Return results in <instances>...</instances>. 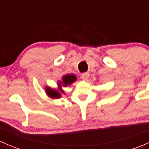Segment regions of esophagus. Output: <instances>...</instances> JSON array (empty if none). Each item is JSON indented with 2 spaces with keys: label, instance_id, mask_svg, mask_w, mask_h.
I'll return each instance as SVG.
<instances>
[{
  "label": "esophagus",
  "instance_id": "34e87169",
  "mask_svg": "<svg viewBox=\"0 0 149 149\" xmlns=\"http://www.w3.org/2000/svg\"><path fill=\"white\" fill-rule=\"evenodd\" d=\"M88 77H89V73L88 72H85V73H81V78L84 80H86V79H88Z\"/></svg>",
  "mask_w": 149,
  "mask_h": 149
}]
</instances>
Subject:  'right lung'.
<instances>
[{
	"label": "right lung",
	"mask_w": 149,
	"mask_h": 149,
	"mask_svg": "<svg viewBox=\"0 0 149 149\" xmlns=\"http://www.w3.org/2000/svg\"><path fill=\"white\" fill-rule=\"evenodd\" d=\"M76 81V76L74 74H67L65 75L62 77V81H58V89L59 91L56 89L51 88L50 87L47 86L45 88V91L47 95L52 99H59L61 97L62 94H65L63 90L62 89V86L66 87L68 85H70L73 82Z\"/></svg>",
	"instance_id": "right-lung-1"
}]
</instances>
